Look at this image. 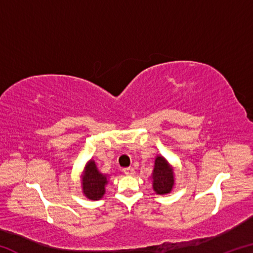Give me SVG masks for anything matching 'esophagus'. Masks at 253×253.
Instances as JSON below:
<instances>
[{
	"mask_svg": "<svg viewBox=\"0 0 253 253\" xmlns=\"http://www.w3.org/2000/svg\"><path fill=\"white\" fill-rule=\"evenodd\" d=\"M123 170H124V173L128 175V176H131V175L135 174V169H131V168H126V169H124Z\"/></svg>",
	"mask_w": 253,
	"mask_h": 253,
	"instance_id": "34e87169",
	"label": "esophagus"
}]
</instances>
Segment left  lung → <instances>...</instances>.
I'll return each instance as SVG.
<instances>
[{
  "label": "left lung",
  "instance_id": "obj_1",
  "mask_svg": "<svg viewBox=\"0 0 253 253\" xmlns=\"http://www.w3.org/2000/svg\"><path fill=\"white\" fill-rule=\"evenodd\" d=\"M152 179L153 190L156 192V194L163 195L170 193L175 182L174 170L172 166L169 164V162L163 156L158 155L155 158Z\"/></svg>",
  "mask_w": 253,
  "mask_h": 253
}]
</instances>
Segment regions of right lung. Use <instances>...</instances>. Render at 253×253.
Instances as JSON below:
<instances>
[{
    "instance_id": "obj_1",
    "label": "right lung",
    "mask_w": 253,
    "mask_h": 253,
    "mask_svg": "<svg viewBox=\"0 0 253 253\" xmlns=\"http://www.w3.org/2000/svg\"><path fill=\"white\" fill-rule=\"evenodd\" d=\"M83 179H81V186L84 196L89 200H100L105 194V186L108 183L107 175L101 174L97 169L95 161L90 160L83 173Z\"/></svg>"
}]
</instances>
